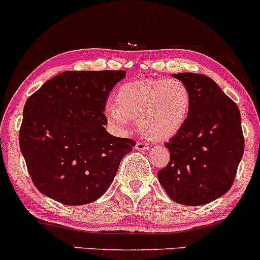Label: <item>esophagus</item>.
<instances>
[{
  "mask_svg": "<svg viewBox=\"0 0 260 260\" xmlns=\"http://www.w3.org/2000/svg\"><path fill=\"white\" fill-rule=\"evenodd\" d=\"M136 149L141 150V152H145V150L149 149V145H148L147 143H144V142H137Z\"/></svg>",
  "mask_w": 260,
  "mask_h": 260,
  "instance_id": "esophagus-1",
  "label": "esophagus"
}]
</instances>
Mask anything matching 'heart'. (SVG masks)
I'll return each mask as SVG.
<instances>
[{
  "mask_svg": "<svg viewBox=\"0 0 260 260\" xmlns=\"http://www.w3.org/2000/svg\"><path fill=\"white\" fill-rule=\"evenodd\" d=\"M190 107V91L180 80L147 79L119 86L115 105L106 107V116L119 128L127 127L128 119L138 121L142 136L164 141L179 132Z\"/></svg>",
  "mask_w": 260,
  "mask_h": 260,
  "instance_id": "b5f03b06",
  "label": "heart"
}]
</instances>
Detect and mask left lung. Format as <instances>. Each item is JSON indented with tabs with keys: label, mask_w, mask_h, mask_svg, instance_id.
<instances>
[{
	"label": "left lung",
	"mask_w": 260,
	"mask_h": 260,
	"mask_svg": "<svg viewBox=\"0 0 260 260\" xmlns=\"http://www.w3.org/2000/svg\"><path fill=\"white\" fill-rule=\"evenodd\" d=\"M186 85L191 107L186 122L165 147L170 160L158 179L173 201L186 206L212 202L235 181L244 153L241 112L212 79L201 74H174Z\"/></svg>",
	"instance_id": "left-lung-1"
}]
</instances>
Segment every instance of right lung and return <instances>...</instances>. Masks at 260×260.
I'll return each instance as SVG.
<instances>
[{
  "mask_svg": "<svg viewBox=\"0 0 260 260\" xmlns=\"http://www.w3.org/2000/svg\"><path fill=\"white\" fill-rule=\"evenodd\" d=\"M123 70L64 71L25 101L19 147L36 187L64 205L105 193L119 162L136 145L107 132L104 113Z\"/></svg>",
  "mask_w": 260,
  "mask_h": 260,
  "instance_id": "add662e5",
  "label": "right lung"
}]
</instances>
